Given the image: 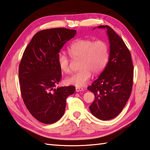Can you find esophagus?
Masks as SVG:
<instances>
[{"instance_id": "1", "label": "esophagus", "mask_w": 150, "mask_h": 150, "mask_svg": "<svg viewBox=\"0 0 150 150\" xmlns=\"http://www.w3.org/2000/svg\"><path fill=\"white\" fill-rule=\"evenodd\" d=\"M75 90H76V92H81L84 91V89L83 88H81V87H76Z\"/></svg>"}]
</instances>
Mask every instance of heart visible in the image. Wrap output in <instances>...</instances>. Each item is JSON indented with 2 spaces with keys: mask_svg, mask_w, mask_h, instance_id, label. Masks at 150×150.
I'll use <instances>...</instances> for the list:
<instances>
[{
  "mask_svg": "<svg viewBox=\"0 0 150 150\" xmlns=\"http://www.w3.org/2000/svg\"><path fill=\"white\" fill-rule=\"evenodd\" d=\"M67 51L71 58H81L79 68L81 70L66 79L67 84L77 87L85 86L91 78L92 72L94 74L102 72L108 62L109 47L103 40L79 39L69 45ZM69 62V58L64 53L58 54V64L62 72H70Z\"/></svg>",
  "mask_w": 150,
  "mask_h": 150,
  "instance_id": "1",
  "label": "heart"
}]
</instances>
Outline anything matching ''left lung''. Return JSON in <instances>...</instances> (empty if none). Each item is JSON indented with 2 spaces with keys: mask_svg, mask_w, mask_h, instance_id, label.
Wrapping results in <instances>:
<instances>
[{
  "mask_svg": "<svg viewBox=\"0 0 150 150\" xmlns=\"http://www.w3.org/2000/svg\"><path fill=\"white\" fill-rule=\"evenodd\" d=\"M106 29L110 45L108 63L99 77L88 90L95 96L90 105L92 115L103 121L117 116L130 96L133 84V64L131 54L123 40L108 25Z\"/></svg>",
  "mask_w": 150,
  "mask_h": 150,
  "instance_id": "8db88e82",
  "label": "left lung"
}]
</instances>
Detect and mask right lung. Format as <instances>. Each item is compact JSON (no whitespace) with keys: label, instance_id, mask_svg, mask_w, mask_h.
Instances as JSON below:
<instances>
[{"label":"right lung","instance_id":"1","mask_svg":"<svg viewBox=\"0 0 150 150\" xmlns=\"http://www.w3.org/2000/svg\"><path fill=\"white\" fill-rule=\"evenodd\" d=\"M75 34L76 30L63 28L42 30L23 54L19 66L21 96L30 113L42 123L58 121L64 114L66 98L75 91L74 86L54 88L62 77L59 51Z\"/></svg>","mask_w":150,"mask_h":150}]
</instances>
